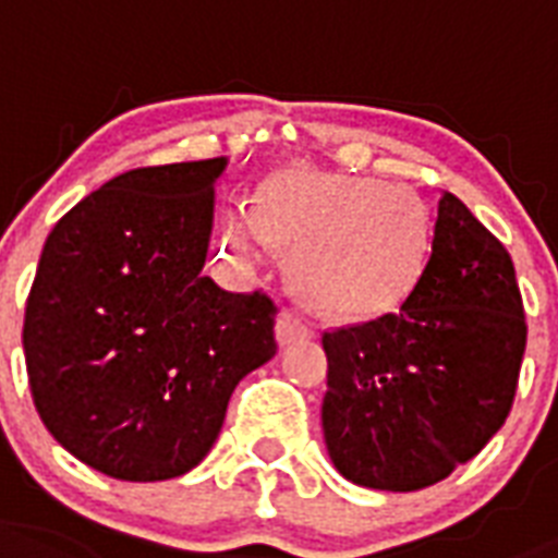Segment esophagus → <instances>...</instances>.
I'll list each match as a JSON object with an SVG mask.
<instances>
[{
	"mask_svg": "<svg viewBox=\"0 0 558 558\" xmlns=\"http://www.w3.org/2000/svg\"><path fill=\"white\" fill-rule=\"evenodd\" d=\"M312 335H315V329H312V324H306L301 315H294V312L280 315V320H278L280 347H289V343H294V341H306V338H312Z\"/></svg>",
	"mask_w": 558,
	"mask_h": 558,
	"instance_id": "esophagus-1",
	"label": "esophagus"
}]
</instances>
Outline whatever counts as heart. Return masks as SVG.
Instances as JSON below:
<instances>
[{
    "instance_id": "b5f03b06",
    "label": "heart",
    "mask_w": 558,
    "mask_h": 558,
    "mask_svg": "<svg viewBox=\"0 0 558 558\" xmlns=\"http://www.w3.org/2000/svg\"><path fill=\"white\" fill-rule=\"evenodd\" d=\"M269 238L298 252L294 287L329 315L396 306L427 269L433 223L418 194L375 177L294 171L266 185L260 208L234 206L223 246L260 264Z\"/></svg>"
}]
</instances>
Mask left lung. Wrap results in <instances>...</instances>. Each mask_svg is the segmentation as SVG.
<instances>
[{"label": "left lung", "mask_w": 558, "mask_h": 558, "mask_svg": "<svg viewBox=\"0 0 558 558\" xmlns=\"http://www.w3.org/2000/svg\"><path fill=\"white\" fill-rule=\"evenodd\" d=\"M524 343L507 248L441 192L427 269L401 306L324 335L320 421L335 470L389 493L447 478L505 424Z\"/></svg>", "instance_id": "1"}]
</instances>
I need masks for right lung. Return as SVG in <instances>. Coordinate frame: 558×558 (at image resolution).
Instances as JSON below:
<instances>
[{
    "label": "right lung",
    "mask_w": 558,
    "mask_h": 558,
    "mask_svg": "<svg viewBox=\"0 0 558 558\" xmlns=\"http://www.w3.org/2000/svg\"><path fill=\"white\" fill-rule=\"evenodd\" d=\"M229 160L108 180L48 234L25 310L36 412L74 459L120 482L197 468L234 387L275 357V303L203 275Z\"/></svg>",
    "instance_id": "obj_1"
}]
</instances>
